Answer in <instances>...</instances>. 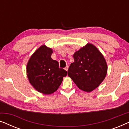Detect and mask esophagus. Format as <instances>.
<instances>
[{
	"instance_id": "esophagus-1",
	"label": "esophagus",
	"mask_w": 129,
	"mask_h": 129,
	"mask_svg": "<svg viewBox=\"0 0 129 129\" xmlns=\"http://www.w3.org/2000/svg\"><path fill=\"white\" fill-rule=\"evenodd\" d=\"M68 69H69V66H66V68H64V69L66 70V71H68Z\"/></svg>"
}]
</instances>
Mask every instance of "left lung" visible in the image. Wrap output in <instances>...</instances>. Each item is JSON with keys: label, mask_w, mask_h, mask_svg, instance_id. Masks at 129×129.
<instances>
[{"label": "left lung", "mask_w": 129, "mask_h": 129, "mask_svg": "<svg viewBox=\"0 0 129 129\" xmlns=\"http://www.w3.org/2000/svg\"><path fill=\"white\" fill-rule=\"evenodd\" d=\"M75 61L68 69V76L79 89L90 92L105 79L107 66L105 57L99 50L88 43L73 54Z\"/></svg>", "instance_id": "obj_1"}]
</instances>
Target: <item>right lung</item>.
Segmentation results:
<instances>
[{
    "label": "right lung",
    "mask_w": 129,
    "mask_h": 129,
    "mask_svg": "<svg viewBox=\"0 0 129 129\" xmlns=\"http://www.w3.org/2000/svg\"><path fill=\"white\" fill-rule=\"evenodd\" d=\"M52 49L42 45L31 55L26 68L29 82L36 90L45 94L57 90L68 73L59 68L57 61L52 59Z\"/></svg>",
    "instance_id": "1"
}]
</instances>
